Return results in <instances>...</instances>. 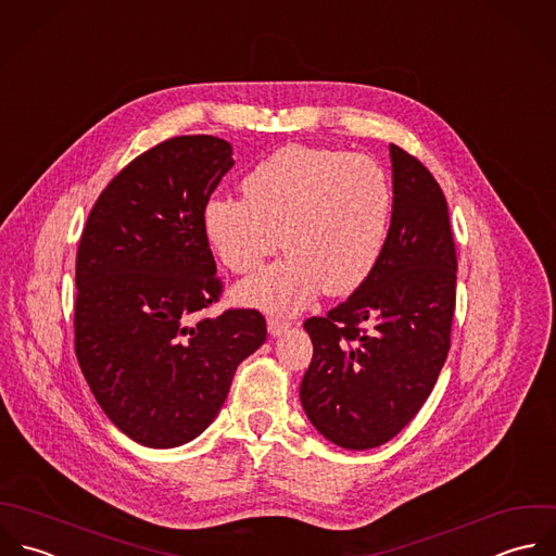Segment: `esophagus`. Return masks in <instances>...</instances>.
<instances>
[{
  "label": "esophagus",
  "mask_w": 556,
  "mask_h": 556,
  "mask_svg": "<svg viewBox=\"0 0 556 556\" xmlns=\"http://www.w3.org/2000/svg\"><path fill=\"white\" fill-rule=\"evenodd\" d=\"M289 321H285V319H280V317H269L267 319V330H269V334L271 337H280L282 332H287L289 330Z\"/></svg>",
  "instance_id": "34e87169"
}]
</instances>
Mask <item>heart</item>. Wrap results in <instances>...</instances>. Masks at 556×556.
I'll return each instance as SVG.
<instances>
[{
  "label": "heart",
  "mask_w": 556,
  "mask_h": 556,
  "mask_svg": "<svg viewBox=\"0 0 556 556\" xmlns=\"http://www.w3.org/2000/svg\"><path fill=\"white\" fill-rule=\"evenodd\" d=\"M245 198H213L202 232L235 274L254 271L280 245L289 254L237 289L245 304L293 313L321 289L339 298L375 269L390 217L386 173L365 155L289 144L243 179Z\"/></svg>",
  "instance_id": "b5f03b06"
}]
</instances>
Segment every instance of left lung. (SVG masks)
<instances>
[{"label":"left lung","instance_id":"left-lung-1","mask_svg":"<svg viewBox=\"0 0 556 556\" xmlns=\"http://www.w3.org/2000/svg\"><path fill=\"white\" fill-rule=\"evenodd\" d=\"M392 215L369 278L326 317L306 319L313 361L300 399L330 442L392 440L431 394L451 348L457 256L433 175L390 144Z\"/></svg>","mask_w":556,"mask_h":556}]
</instances>
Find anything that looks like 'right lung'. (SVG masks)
<instances>
[{"label": "right lung", "instance_id": "add662e5", "mask_svg": "<svg viewBox=\"0 0 556 556\" xmlns=\"http://www.w3.org/2000/svg\"><path fill=\"white\" fill-rule=\"evenodd\" d=\"M232 164L226 140L170 138L110 181L79 239V367L108 418L151 448L200 435L267 337L254 308L198 317L222 295L202 208Z\"/></svg>", "mask_w": 556, "mask_h": 556}]
</instances>
